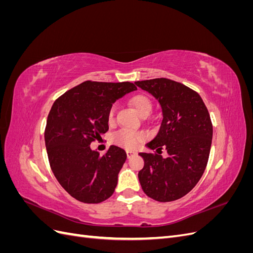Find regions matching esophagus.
Returning <instances> with one entry per match:
<instances>
[{
  "instance_id": "obj_1",
  "label": "esophagus",
  "mask_w": 253,
  "mask_h": 253,
  "mask_svg": "<svg viewBox=\"0 0 253 253\" xmlns=\"http://www.w3.org/2000/svg\"><path fill=\"white\" fill-rule=\"evenodd\" d=\"M137 153L135 151H126V155H127V158H131L132 156L136 155Z\"/></svg>"
}]
</instances>
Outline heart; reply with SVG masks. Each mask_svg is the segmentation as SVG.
<instances>
[{
  "instance_id": "heart-1",
  "label": "heart",
  "mask_w": 253,
  "mask_h": 253,
  "mask_svg": "<svg viewBox=\"0 0 253 253\" xmlns=\"http://www.w3.org/2000/svg\"><path fill=\"white\" fill-rule=\"evenodd\" d=\"M132 105L134 106L135 111L138 113L140 116H144V115H150L153 109V104L150 99L147 96L138 95L135 96L132 101ZM115 115V108H112L109 113V121L112 122L114 120ZM144 134L140 132H135L132 129H120L117 133H115L113 136V141L120 145L122 148H126L128 150H134L143 141Z\"/></svg>"
}]
</instances>
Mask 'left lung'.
I'll return each mask as SVG.
<instances>
[{"label":"left lung","instance_id":"obj_1","mask_svg":"<svg viewBox=\"0 0 253 253\" xmlns=\"http://www.w3.org/2000/svg\"><path fill=\"white\" fill-rule=\"evenodd\" d=\"M162 108L163 120L157 135L145 147H163L168 157L139 153L143 169L138 178L143 192L157 202L179 200L188 194L203 176L210 154L213 127L210 115L196 91L166 78L136 81Z\"/></svg>","mask_w":253,"mask_h":253}]
</instances>
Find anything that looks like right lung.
<instances>
[{"instance_id":"right-lung-1","label":"right lung","mask_w":253,"mask_h":253,"mask_svg":"<svg viewBox=\"0 0 253 253\" xmlns=\"http://www.w3.org/2000/svg\"><path fill=\"white\" fill-rule=\"evenodd\" d=\"M136 89L131 82L85 81L53 102L44 135L49 165L60 185L77 201L99 204L116 189L126 151L111 145L100 156L89 144L108 132L112 105Z\"/></svg>"}]
</instances>
